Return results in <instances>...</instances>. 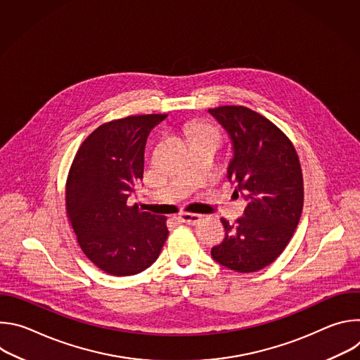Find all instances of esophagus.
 Wrapping results in <instances>:
<instances>
[{
	"instance_id": "34e87169",
	"label": "esophagus",
	"mask_w": 360,
	"mask_h": 360,
	"mask_svg": "<svg viewBox=\"0 0 360 360\" xmlns=\"http://www.w3.org/2000/svg\"><path fill=\"white\" fill-rule=\"evenodd\" d=\"M179 218H181L182 222H185V224H188V225H196L198 222L202 221V215H198V214H188V212L181 214Z\"/></svg>"
}]
</instances>
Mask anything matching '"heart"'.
Wrapping results in <instances>:
<instances>
[{
    "instance_id": "1",
    "label": "heart",
    "mask_w": 360,
    "mask_h": 360,
    "mask_svg": "<svg viewBox=\"0 0 360 360\" xmlns=\"http://www.w3.org/2000/svg\"><path fill=\"white\" fill-rule=\"evenodd\" d=\"M189 132L193 138H198V136H215L217 138V132L215 129H212L211 127L208 125H203V124H192L189 127Z\"/></svg>"
}]
</instances>
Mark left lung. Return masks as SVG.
<instances>
[{
  "instance_id": "1",
  "label": "left lung",
  "mask_w": 360,
  "mask_h": 360,
  "mask_svg": "<svg viewBox=\"0 0 360 360\" xmlns=\"http://www.w3.org/2000/svg\"><path fill=\"white\" fill-rule=\"evenodd\" d=\"M210 114L231 138L228 179L248 200L233 225L221 219L225 239L211 255L235 272L261 271L283 252L300 219L303 178L297 153L274 122L246 107L225 105Z\"/></svg>"
}]
</instances>
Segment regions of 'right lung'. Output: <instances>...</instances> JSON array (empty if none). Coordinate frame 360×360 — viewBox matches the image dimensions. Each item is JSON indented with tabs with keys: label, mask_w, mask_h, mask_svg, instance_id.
Instances as JSON below:
<instances>
[{
	"label": "right lung",
	"mask_w": 360,
	"mask_h": 360,
	"mask_svg": "<svg viewBox=\"0 0 360 360\" xmlns=\"http://www.w3.org/2000/svg\"><path fill=\"white\" fill-rule=\"evenodd\" d=\"M168 115H132L98 127L81 143L70 168L65 205L86 258L114 276H129L158 259L167 218L128 205L143 178L145 143Z\"/></svg>",
	"instance_id": "1"
}]
</instances>
